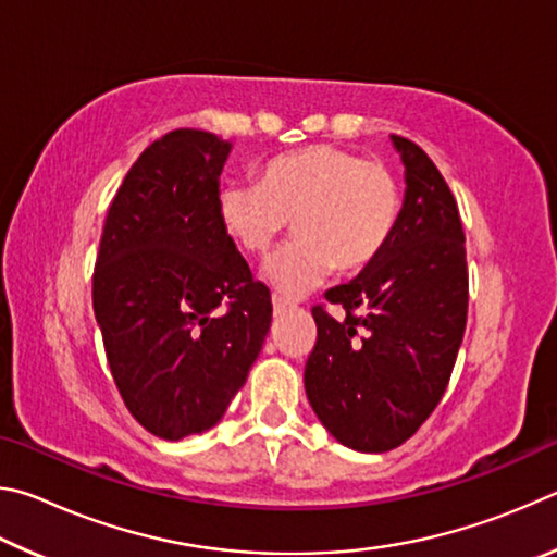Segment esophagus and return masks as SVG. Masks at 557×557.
Returning a JSON list of instances; mask_svg holds the SVG:
<instances>
[{
    "label": "esophagus",
    "mask_w": 557,
    "mask_h": 557,
    "mask_svg": "<svg viewBox=\"0 0 557 557\" xmlns=\"http://www.w3.org/2000/svg\"><path fill=\"white\" fill-rule=\"evenodd\" d=\"M289 309V305H287V299H282V297H272V312H275V317H280V314H285Z\"/></svg>",
    "instance_id": "obj_1"
}]
</instances>
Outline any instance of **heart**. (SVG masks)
Segmentation results:
<instances>
[{
	"label": "heart",
	"mask_w": 557,
	"mask_h": 557,
	"mask_svg": "<svg viewBox=\"0 0 557 557\" xmlns=\"http://www.w3.org/2000/svg\"><path fill=\"white\" fill-rule=\"evenodd\" d=\"M223 231L240 250L268 256L297 231L265 277L280 297L297 299L332 275L369 268L400 219V186L381 162L334 145H309L262 166L260 184L228 182L219 194Z\"/></svg>",
	"instance_id": "1"
}]
</instances>
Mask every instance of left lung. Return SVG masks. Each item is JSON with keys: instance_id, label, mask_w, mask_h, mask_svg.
Returning a JSON list of instances; mask_svg holds the SVG:
<instances>
[{"instance_id": "left-lung-1", "label": "left lung", "mask_w": 557, "mask_h": 557, "mask_svg": "<svg viewBox=\"0 0 557 557\" xmlns=\"http://www.w3.org/2000/svg\"><path fill=\"white\" fill-rule=\"evenodd\" d=\"M405 166L398 225L383 252L314 307L307 400L329 435L356 451H388L430 418L449 383L467 324V252L457 201L432 159L391 135Z\"/></svg>"}]
</instances>
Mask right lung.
Wrapping results in <instances>:
<instances>
[{
	"label": "right lung",
	"instance_id": "1",
	"mask_svg": "<svg viewBox=\"0 0 557 557\" xmlns=\"http://www.w3.org/2000/svg\"><path fill=\"white\" fill-rule=\"evenodd\" d=\"M231 143L174 129L149 145L112 199L92 309L117 391L154 437L219 425L270 332L256 282L219 219Z\"/></svg>",
	"mask_w": 557,
	"mask_h": 557
}]
</instances>
